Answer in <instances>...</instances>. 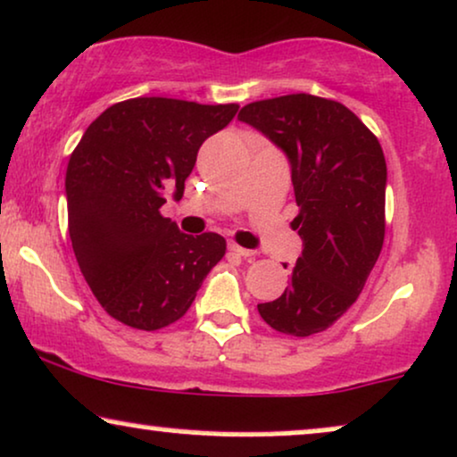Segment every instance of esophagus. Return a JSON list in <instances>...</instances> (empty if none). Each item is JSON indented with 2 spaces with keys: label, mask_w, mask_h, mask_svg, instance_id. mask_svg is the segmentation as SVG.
Returning a JSON list of instances; mask_svg holds the SVG:
<instances>
[{
  "label": "esophagus",
  "mask_w": 457,
  "mask_h": 457,
  "mask_svg": "<svg viewBox=\"0 0 457 457\" xmlns=\"http://www.w3.org/2000/svg\"><path fill=\"white\" fill-rule=\"evenodd\" d=\"M229 251L236 253V255H240V257H253V255H255V253H253L251 249H245V246H240V245H236V243L229 245Z\"/></svg>",
  "instance_id": "34e87169"
}]
</instances>
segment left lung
<instances>
[{
	"instance_id": "left-lung-1",
	"label": "left lung",
	"mask_w": 457,
	"mask_h": 457,
	"mask_svg": "<svg viewBox=\"0 0 457 457\" xmlns=\"http://www.w3.org/2000/svg\"><path fill=\"white\" fill-rule=\"evenodd\" d=\"M238 119L281 146L291 163L304 249L281 298L257 304L289 337L328 329L357 300L386 238L387 166L377 136L347 106L311 93L251 102Z\"/></svg>"
}]
</instances>
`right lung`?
<instances>
[{
  "label": "right lung",
  "mask_w": 457,
  "mask_h": 457,
  "mask_svg": "<svg viewBox=\"0 0 457 457\" xmlns=\"http://www.w3.org/2000/svg\"><path fill=\"white\" fill-rule=\"evenodd\" d=\"M236 112L238 104L131 97L104 110L70 155L71 249L102 309L125 326L179 321L223 260V236L183 234L159 208L170 189L183 195L202 142Z\"/></svg>",
  "instance_id": "obj_1"
}]
</instances>
